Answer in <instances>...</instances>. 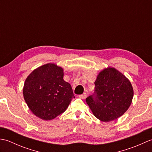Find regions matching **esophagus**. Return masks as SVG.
<instances>
[{
	"label": "esophagus",
	"instance_id": "34e87169",
	"mask_svg": "<svg viewBox=\"0 0 152 152\" xmlns=\"http://www.w3.org/2000/svg\"><path fill=\"white\" fill-rule=\"evenodd\" d=\"M79 97H80V99H85L87 97V95H86V94L80 95H79Z\"/></svg>",
	"mask_w": 152,
	"mask_h": 152
}]
</instances>
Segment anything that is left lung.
<instances>
[{
	"instance_id": "obj_1",
	"label": "left lung",
	"mask_w": 152,
	"mask_h": 152,
	"mask_svg": "<svg viewBox=\"0 0 152 152\" xmlns=\"http://www.w3.org/2000/svg\"><path fill=\"white\" fill-rule=\"evenodd\" d=\"M133 97L129 80L114 68H107L99 73L95 82V91L86 101L96 118L108 122L127 110Z\"/></svg>"
}]
</instances>
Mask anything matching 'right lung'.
<instances>
[{"label": "right lung", "mask_w": 152, "mask_h": 152, "mask_svg": "<svg viewBox=\"0 0 152 152\" xmlns=\"http://www.w3.org/2000/svg\"><path fill=\"white\" fill-rule=\"evenodd\" d=\"M63 76L62 68L48 63L33 70L27 78L23 91L24 99L37 117L44 120L56 118L75 98Z\"/></svg>", "instance_id": "1"}]
</instances>
